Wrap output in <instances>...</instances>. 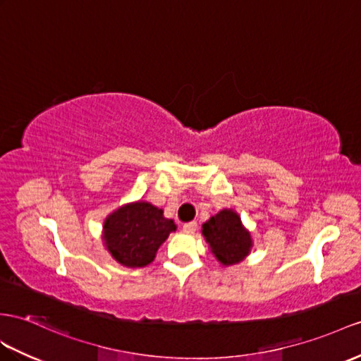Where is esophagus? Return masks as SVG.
<instances>
[{"instance_id":"obj_1","label":"esophagus","mask_w":361,"mask_h":361,"mask_svg":"<svg viewBox=\"0 0 361 361\" xmlns=\"http://www.w3.org/2000/svg\"><path fill=\"white\" fill-rule=\"evenodd\" d=\"M196 228H197V224H196V222H188V224H183L182 230L185 231V233H188V234H192V233L196 231Z\"/></svg>"}]
</instances>
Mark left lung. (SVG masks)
Returning a JSON list of instances; mask_svg holds the SVG:
<instances>
[{
	"mask_svg": "<svg viewBox=\"0 0 361 361\" xmlns=\"http://www.w3.org/2000/svg\"><path fill=\"white\" fill-rule=\"evenodd\" d=\"M211 254L222 267H233L248 257L252 237L242 219L233 208H224L202 225Z\"/></svg>",
	"mask_w": 361,
	"mask_h": 361,
	"instance_id": "left-lung-1",
	"label": "left lung"
}]
</instances>
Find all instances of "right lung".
I'll use <instances>...</instances> for the list:
<instances>
[{"instance_id": "right-lung-1", "label": "right lung", "mask_w": 361, "mask_h": 361, "mask_svg": "<svg viewBox=\"0 0 361 361\" xmlns=\"http://www.w3.org/2000/svg\"><path fill=\"white\" fill-rule=\"evenodd\" d=\"M176 228L171 219L164 217V209L150 202H130L105 217L104 248L122 267L144 268L154 260L157 250Z\"/></svg>"}]
</instances>
